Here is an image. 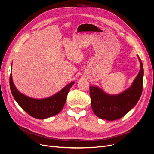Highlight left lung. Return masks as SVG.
<instances>
[{"instance_id":"8db88e82","label":"left lung","mask_w":154,"mask_h":154,"mask_svg":"<svg viewBox=\"0 0 154 154\" xmlns=\"http://www.w3.org/2000/svg\"><path fill=\"white\" fill-rule=\"evenodd\" d=\"M140 69L132 85L122 94L110 95L97 87H90L91 106L94 114L102 119L115 120L124 117L139 101L142 93L143 68L139 57Z\"/></svg>"}]
</instances>
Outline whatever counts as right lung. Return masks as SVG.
I'll return each mask as SVG.
<instances>
[{"label": "right lung", "instance_id": "add662e5", "mask_svg": "<svg viewBox=\"0 0 154 154\" xmlns=\"http://www.w3.org/2000/svg\"><path fill=\"white\" fill-rule=\"evenodd\" d=\"M9 83L14 98L21 108L32 117L44 119L55 116L62 110L66 103L68 92L74 82L66 85L55 95L44 99H32L19 92L14 84L12 74L10 75Z\"/></svg>", "mask_w": 154, "mask_h": 154}]
</instances>
